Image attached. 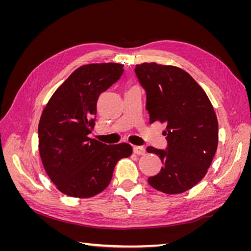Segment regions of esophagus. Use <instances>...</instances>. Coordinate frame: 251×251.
Returning <instances> with one entry per match:
<instances>
[{
	"instance_id": "obj_1",
	"label": "esophagus",
	"mask_w": 251,
	"mask_h": 251,
	"mask_svg": "<svg viewBox=\"0 0 251 251\" xmlns=\"http://www.w3.org/2000/svg\"><path fill=\"white\" fill-rule=\"evenodd\" d=\"M133 151L136 155H144L146 154V149L143 147H134Z\"/></svg>"
}]
</instances>
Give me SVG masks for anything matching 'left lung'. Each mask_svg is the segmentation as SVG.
<instances>
[{
	"label": "left lung",
	"mask_w": 251,
	"mask_h": 251,
	"mask_svg": "<svg viewBox=\"0 0 251 251\" xmlns=\"http://www.w3.org/2000/svg\"><path fill=\"white\" fill-rule=\"evenodd\" d=\"M136 75L147 91L150 124L166 126L168 150L147 149L163 166L148 179L164 194H181L204 178L218 148V119L205 91L176 66L157 63L136 65Z\"/></svg>",
	"instance_id": "obj_1"
}]
</instances>
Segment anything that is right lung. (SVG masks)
Instances as JSON below:
<instances>
[{
	"label": "right lung",
	"mask_w": 251,
	"mask_h": 251,
	"mask_svg": "<svg viewBox=\"0 0 251 251\" xmlns=\"http://www.w3.org/2000/svg\"><path fill=\"white\" fill-rule=\"evenodd\" d=\"M124 65H83L60 85L39 123V151L48 177L63 194L91 198L110 184L116 163L130 157L128 143L107 146L89 137L100 93L116 82Z\"/></svg>",
	"instance_id": "obj_1"
}]
</instances>
